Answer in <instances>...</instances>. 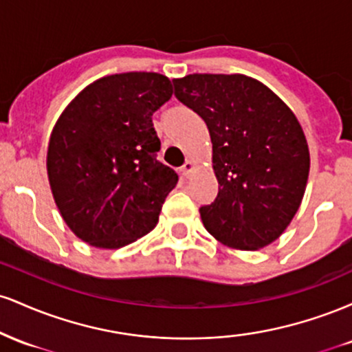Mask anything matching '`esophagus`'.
I'll use <instances>...</instances> for the list:
<instances>
[{"mask_svg": "<svg viewBox=\"0 0 352 352\" xmlns=\"http://www.w3.org/2000/svg\"><path fill=\"white\" fill-rule=\"evenodd\" d=\"M192 170H193V164L190 162V160H187V162L184 164V167L180 168V172H182V177H184V179H188V177H190V173H192Z\"/></svg>", "mask_w": 352, "mask_h": 352, "instance_id": "obj_1", "label": "esophagus"}]
</instances>
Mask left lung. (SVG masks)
Wrapping results in <instances>:
<instances>
[{
	"mask_svg": "<svg viewBox=\"0 0 352 352\" xmlns=\"http://www.w3.org/2000/svg\"><path fill=\"white\" fill-rule=\"evenodd\" d=\"M172 82L212 139L218 193L200 208L205 228L230 248L270 245L293 220L308 182V142L296 116L243 74H190Z\"/></svg>",
	"mask_w": 352,
	"mask_h": 352,
	"instance_id": "left-lung-1",
	"label": "left lung"
}]
</instances>
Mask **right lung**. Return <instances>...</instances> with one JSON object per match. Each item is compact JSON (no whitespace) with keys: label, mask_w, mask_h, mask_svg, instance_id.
Returning <instances> with one entry per match:
<instances>
[{"label":"right lung","mask_w":352,"mask_h":352,"mask_svg":"<svg viewBox=\"0 0 352 352\" xmlns=\"http://www.w3.org/2000/svg\"><path fill=\"white\" fill-rule=\"evenodd\" d=\"M168 78L124 72L89 84L64 109L47 147L56 205L74 235L120 248L155 228L179 182L157 160L153 112L172 98Z\"/></svg>","instance_id":"right-lung-1"}]
</instances>
